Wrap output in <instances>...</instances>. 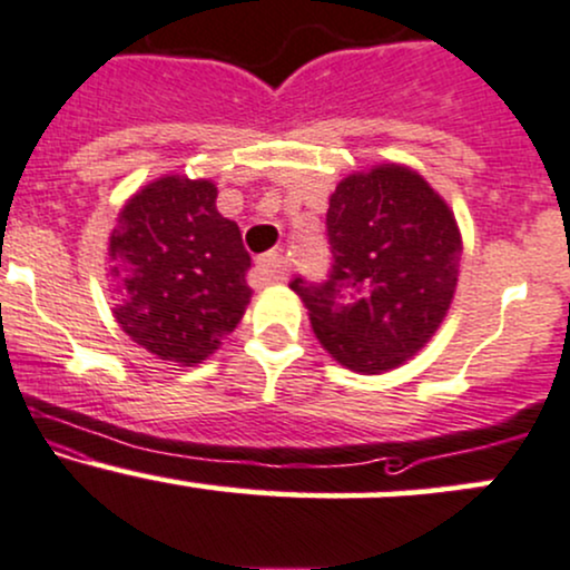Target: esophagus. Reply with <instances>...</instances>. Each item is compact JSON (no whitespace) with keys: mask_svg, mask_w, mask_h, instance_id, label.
Returning a JSON list of instances; mask_svg holds the SVG:
<instances>
[{"mask_svg":"<svg viewBox=\"0 0 570 570\" xmlns=\"http://www.w3.org/2000/svg\"><path fill=\"white\" fill-rule=\"evenodd\" d=\"M256 271L265 281H284L286 275V265H284V256L278 252H271V254H262L259 259H256Z\"/></svg>","mask_w":570,"mask_h":570,"instance_id":"esophagus-1","label":"esophagus"}]
</instances>
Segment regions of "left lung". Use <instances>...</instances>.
Segmentation results:
<instances>
[{"mask_svg":"<svg viewBox=\"0 0 570 570\" xmlns=\"http://www.w3.org/2000/svg\"><path fill=\"white\" fill-rule=\"evenodd\" d=\"M333 271L292 281L324 348L356 373H386L422 352L458 289L462 237L422 175L376 165L335 186L327 210Z\"/></svg>","mask_w":570,"mask_h":570,"instance_id":"1","label":"left lung"}]
</instances>
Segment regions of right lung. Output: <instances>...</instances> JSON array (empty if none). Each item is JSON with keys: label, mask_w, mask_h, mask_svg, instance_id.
<instances>
[{"label": "right lung", "mask_w": 570, "mask_h": 570, "mask_svg": "<svg viewBox=\"0 0 570 570\" xmlns=\"http://www.w3.org/2000/svg\"><path fill=\"white\" fill-rule=\"evenodd\" d=\"M216 197L210 180L165 175L124 205L110 233L112 316L137 346L178 365L214 354L252 299V256Z\"/></svg>", "instance_id": "add662e5"}]
</instances>
